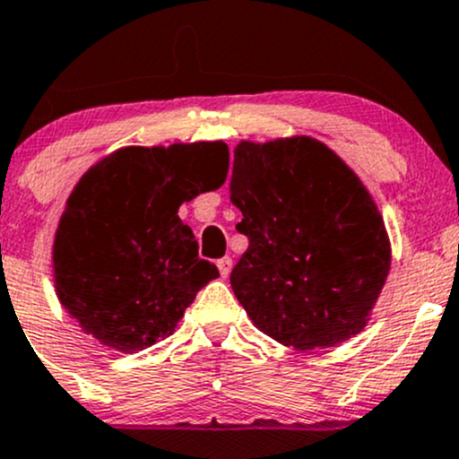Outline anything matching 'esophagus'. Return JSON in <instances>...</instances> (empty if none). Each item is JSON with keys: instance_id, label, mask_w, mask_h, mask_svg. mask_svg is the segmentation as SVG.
<instances>
[{"instance_id": "obj_1", "label": "esophagus", "mask_w": 459, "mask_h": 459, "mask_svg": "<svg viewBox=\"0 0 459 459\" xmlns=\"http://www.w3.org/2000/svg\"><path fill=\"white\" fill-rule=\"evenodd\" d=\"M218 270L221 279H226L230 274V270H233V259L230 256H221V259H218Z\"/></svg>"}]
</instances>
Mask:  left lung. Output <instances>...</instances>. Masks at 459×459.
Masks as SVG:
<instances>
[{
	"instance_id": "8db88e82",
	"label": "left lung",
	"mask_w": 459,
	"mask_h": 459,
	"mask_svg": "<svg viewBox=\"0 0 459 459\" xmlns=\"http://www.w3.org/2000/svg\"><path fill=\"white\" fill-rule=\"evenodd\" d=\"M230 200L248 238L230 287L259 331L296 351L359 333L390 272L368 189L320 141H241Z\"/></svg>"
}]
</instances>
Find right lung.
Segmentation results:
<instances>
[{"label": "right lung", "mask_w": 459, "mask_h": 459, "mask_svg": "<svg viewBox=\"0 0 459 459\" xmlns=\"http://www.w3.org/2000/svg\"><path fill=\"white\" fill-rule=\"evenodd\" d=\"M221 141L122 148L69 195L54 239L60 305L102 344L124 352L165 340L220 272L198 256L178 206L224 185Z\"/></svg>", "instance_id": "add662e5"}]
</instances>
